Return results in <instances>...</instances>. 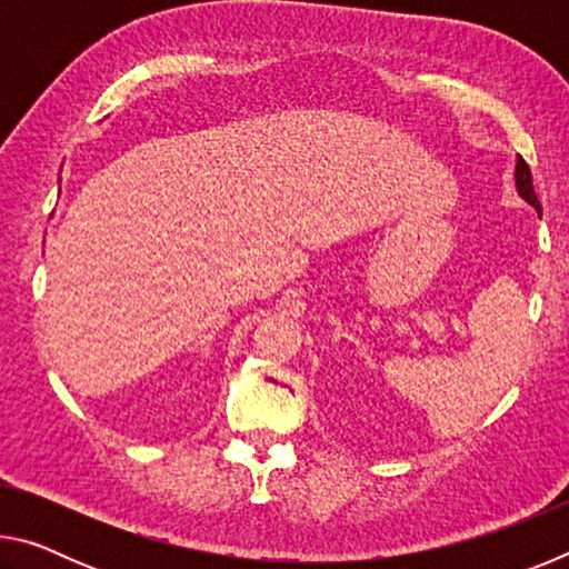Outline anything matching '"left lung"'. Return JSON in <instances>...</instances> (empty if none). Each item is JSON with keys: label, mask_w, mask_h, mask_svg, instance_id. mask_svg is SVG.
Listing matches in <instances>:
<instances>
[{"label": "left lung", "mask_w": 569, "mask_h": 569, "mask_svg": "<svg viewBox=\"0 0 569 569\" xmlns=\"http://www.w3.org/2000/svg\"><path fill=\"white\" fill-rule=\"evenodd\" d=\"M517 190L519 196H522L529 206L537 208V213L542 210V206H539L537 200V192H535V186H532V170H529V166L525 162V158H517Z\"/></svg>", "instance_id": "left-lung-1"}]
</instances>
